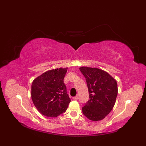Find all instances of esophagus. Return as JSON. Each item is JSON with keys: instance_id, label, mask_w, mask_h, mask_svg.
<instances>
[{"instance_id": "obj_1", "label": "esophagus", "mask_w": 146, "mask_h": 146, "mask_svg": "<svg viewBox=\"0 0 146 146\" xmlns=\"http://www.w3.org/2000/svg\"><path fill=\"white\" fill-rule=\"evenodd\" d=\"M78 96H75V97H73V100H78Z\"/></svg>"}]
</instances>
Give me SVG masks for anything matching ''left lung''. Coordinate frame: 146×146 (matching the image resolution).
Returning <instances> with one entry per match:
<instances>
[{"label": "left lung", "mask_w": 146, "mask_h": 146, "mask_svg": "<svg viewBox=\"0 0 146 146\" xmlns=\"http://www.w3.org/2000/svg\"><path fill=\"white\" fill-rule=\"evenodd\" d=\"M80 70L86 79L90 98L82 108L83 113L93 121L102 120L115 103L118 94L116 80L98 68L81 67Z\"/></svg>", "instance_id": "obj_1"}]
</instances>
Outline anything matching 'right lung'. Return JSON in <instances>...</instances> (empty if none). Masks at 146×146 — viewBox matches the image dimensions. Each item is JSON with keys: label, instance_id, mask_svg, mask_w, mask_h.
Masks as SVG:
<instances>
[{"label": "right lung", "instance_id": "1", "mask_svg": "<svg viewBox=\"0 0 146 146\" xmlns=\"http://www.w3.org/2000/svg\"><path fill=\"white\" fill-rule=\"evenodd\" d=\"M67 69L48 71L33 81L31 98L43 115L56 117L66 111L71 102L63 81Z\"/></svg>", "mask_w": 146, "mask_h": 146}]
</instances>
